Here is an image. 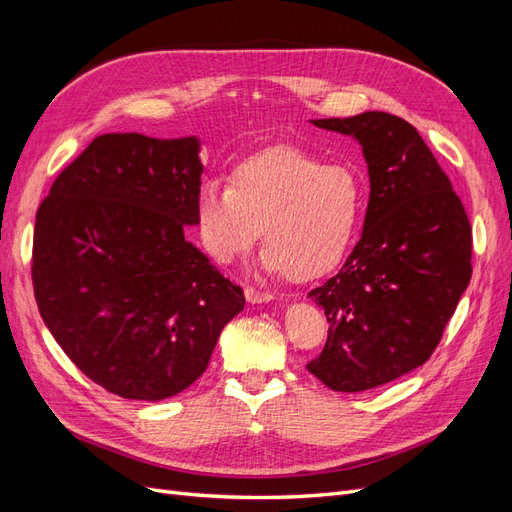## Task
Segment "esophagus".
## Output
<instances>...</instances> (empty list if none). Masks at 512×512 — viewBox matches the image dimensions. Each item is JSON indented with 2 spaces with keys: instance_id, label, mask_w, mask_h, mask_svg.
Listing matches in <instances>:
<instances>
[{
  "instance_id": "34e87169",
  "label": "esophagus",
  "mask_w": 512,
  "mask_h": 512,
  "mask_svg": "<svg viewBox=\"0 0 512 512\" xmlns=\"http://www.w3.org/2000/svg\"><path fill=\"white\" fill-rule=\"evenodd\" d=\"M245 299L250 301V303H269V301L273 299V292L258 290V288L247 286V288H245Z\"/></svg>"
}]
</instances>
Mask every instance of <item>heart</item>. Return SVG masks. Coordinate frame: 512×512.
Wrapping results in <instances>:
<instances>
[{
  "mask_svg": "<svg viewBox=\"0 0 512 512\" xmlns=\"http://www.w3.org/2000/svg\"><path fill=\"white\" fill-rule=\"evenodd\" d=\"M359 207L361 183L346 164L271 147L232 168L228 188L209 181L198 190L196 224L209 256L224 265L250 252L262 228L265 269L312 280L344 256Z\"/></svg>",
  "mask_w": 512,
  "mask_h": 512,
  "instance_id": "obj_1",
  "label": "heart"
}]
</instances>
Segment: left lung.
Returning <instances> with one entry per match:
<instances>
[{
    "label": "left lung",
    "mask_w": 512,
    "mask_h": 512,
    "mask_svg": "<svg viewBox=\"0 0 512 512\" xmlns=\"http://www.w3.org/2000/svg\"><path fill=\"white\" fill-rule=\"evenodd\" d=\"M314 126L363 145L371 192L361 241L309 292L329 335L307 371L331 391L359 393L408 374L438 348L472 277V226L406 119L367 111Z\"/></svg>",
    "instance_id": "8db88e82"
}]
</instances>
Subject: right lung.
Instances as JSON below:
<instances>
[{
    "label": "right lung",
    "mask_w": 512,
    "mask_h": 512,
    "mask_svg": "<svg viewBox=\"0 0 512 512\" xmlns=\"http://www.w3.org/2000/svg\"><path fill=\"white\" fill-rule=\"evenodd\" d=\"M196 138L102 134L36 213L32 284L70 361L108 393L160 401L196 382L245 297L185 239Z\"/></svg>",
    "instance_id": "right-lung-1"
}]
</instances>
